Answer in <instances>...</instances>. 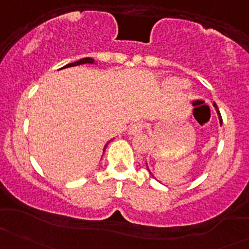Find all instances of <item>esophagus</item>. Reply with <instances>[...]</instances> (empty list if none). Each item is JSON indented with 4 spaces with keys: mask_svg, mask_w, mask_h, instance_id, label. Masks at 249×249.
<instances>
[{
    "mask_svg": "<svg viewBox=\"0 0 249 249\" xmlns=\"http://www.w3.org/2000/svg\"><path fill=\"white\" fill-rule=\"evenodd\" d=\"M144 130V125L142 124V123H135V124L130 125L129 127V134L130 135H137V134H141V132Z\"/></svg>",
    "mask_w": 249,
    "mask_h": 249,
    "instance_id": "esophagus-1",
    "label": "esophagus"
}]
</instances>
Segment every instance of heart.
Instances as JSON below:
<instances>
[{
    "instance_id": "heart-1",
    "label": "heart",
    "mask_w": 249,
    "mask_h": 249,
    "mask_svg": "<svg viewBox=\"0 0 249 249\" xmlns=\"http://www.w3.org/2000/svg\"><path fill=\"white\" fill-rule=\"evenodd\" d=\"M166 85L169 88H171V89H176V90H182V89H185V88L188 87V82L184 79H179V78H176V77H172V78H169V79H166Z\"/></svg>"
}]
</instances>
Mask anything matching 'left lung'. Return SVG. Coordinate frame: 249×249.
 I'll use <instances>...</instances> for the list:
<instances>
[{
	"label": "left lung",
	"mask_w": 249,
	"mask_h": 249,
	"mask_svg": "<svg viewBox=\"0 0 249 249\" xmlns=\"http://www.w3.org/2000/svg\"><path fill=\"white\" fill-rule=\"evenodd\" d=\"M213 107H214V109H215V112H217V114H218V118H219V123H220V125L223 124V120H222V117H220V113H219V109H218V106L217 105H215V102H213ZM147 165V170H148V172L150 173V175L153 176V173L150 172V170H149V167H148V164H145ZM153 177H154V176H153ZM155 178V177H154Z\"/></svg>",
	"instance_id": "obj_1"
}]
</instances>
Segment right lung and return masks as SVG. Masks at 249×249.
I'll return each instance as SVG.
<instances>
[{
	"label": "right lung",
	"instance_id": "obj_1",
	"mask_svg": "<svg viewBox=\"0 0 249 249\" xmlns=\"http://www.w3.org/2000/svg\"><path fill=\"white\" fill-rule=\"evenodd\" d=\"M94 62L95 61H94V59H92V57H83V59L78 60V61L71 62V64H67L66 66H64V67H72V66H78V65H84V64H94ZM64 67H62V69H64ZM108 143H109V141L106 143V145H105L104 153H105V150H106V147H107V144H108Z\"/></svg>",
	"mask_w": 249,
	"mask_h": 249
}]
</instances>
